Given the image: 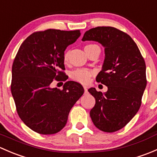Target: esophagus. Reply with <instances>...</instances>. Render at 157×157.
Returning <instances> with one entry per match:
<instances>
[{"instance_id": "esophagus-1", "label": "esophagus", "mask_w": 157, "mask_h": 157, "mask_svg": "<svg viewBox=\"0 0 157 157\" xmlns=\"http://www.w3.org/2000/svg\"><path fill=\"white\" fill-rule=\"evenodd\" d=\"M83 89H84L85 93H87V87L86 86H83Z\"/></svg>"}]
</instances>
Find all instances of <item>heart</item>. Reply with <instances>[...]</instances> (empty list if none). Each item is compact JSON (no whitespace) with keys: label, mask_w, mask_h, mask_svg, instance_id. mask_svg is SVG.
<instances>
[{"label":"heart","mask_w":157,"mask_h":157,"mask_svg":"<svg viewBox=\"0 0 157 157\" xmlns=\"http://www.w3.org/2000/svg\"><path fill=\"white\" fill-rule=\"evenodd\" d=\"M92 45H86L85 48H87V47L92 46ZM68 58L69 55L67 52H65L64 55V61L65 63H67L68 61ZM93 75V72L91 71L88 69H84V68H80L77 69L75 71H73L71 73V78L73 79L75 81L78 82V83H87L90 80V77Z\"/></svg>","instance_id":"obj_1"}]
</instances>
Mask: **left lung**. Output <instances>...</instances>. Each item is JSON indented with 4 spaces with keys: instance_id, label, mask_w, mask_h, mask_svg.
I'll use <instances>...</instances> for the list:
<instances>
[{
    "instance_id": "8db88e82",
    "label": "left lung",
    "mask_w": 157,
    "mask_h": 157,
    "mask_svg": "<svg viewBox=\"0 0 157 157\" xmlns=\"http://www.w3.org/2000/svg\"><path fill=\"white\" fill-rule=\"evenodd\" d=\"M82 41H94L105 48V59L96 81L108 87L105 93L88 91L96 99L90 117L96 128L115 132L134 118L141 105L147 86L146 64L138 47L124 32L98 26L83 35Z\"/></svg>"
}]
</instances>
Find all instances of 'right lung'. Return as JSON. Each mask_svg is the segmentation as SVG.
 Instances as JSON below:
<instances>
[{
	"mask_svg": "<svg viewBox=\"0 0 157 157\" xmlns=\"http://www.w3.org/2000/svg\"><path fill=\"white\" fill-rule=\"evenodd\" d=\"M80 30L47 29L30 35L19 48L12 67L11 93L17 113L27 127L53 134L65 126L69 112L84 93L74 81L63 90L52 88L64 75V51L80 36Z\"/></svg>",
	"mask_w": 157,
	"mask_h": 157,
	"instance_id": "add662e5",
	"label": "right lung"
}]
</instances>
